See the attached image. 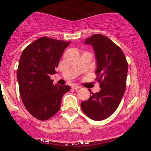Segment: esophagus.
Listing matches in <instances>:
<instances>
[{
    "mask_svg": "<svg viewBox=\"0 0 151 151\" xmlns=\"http://www.w3.org/2000/svg\"><path fill=\"white\" fill-rule=\"evenodd\" d=\"M72 87L73 88V89H79V88H81L79 86L75 85V84H74V85H72Z\"/></svg>",
    "mask_w": 151,
    "mask_h": 151,
    "instance_id": "obj_1",
    "label": "esophagus"
}]
</instances>
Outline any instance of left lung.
Masks as SVG:
<instances>
[{
	"label": "left lung",
	"mask_w": 151,
	"mask_h": 151,
	"mask_svg": "<svg viewBox=\"0 0 151 151\" xmlns=\"http://www.w3.org/2000/svg\"><path fill=\"white\" fill-rule=\"evenodd\" d=\"M84 43L93 48L96 79L101 89L96 93L89 89L90 97L81 102V108L91 119L101 121L112 115L120 104L126 87L128 63L121 48L104 35H93Z\"/></svg>",
	"instance_id": "left-lung-1"
}]
</instances>
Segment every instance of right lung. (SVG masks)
<instances>
[{
  "label": "right lung",
  "mask_w": 151,
  "mask_h": 151,
  "mask_svg": "<svg viewBox=\"0 0 151 151\" xmlns=\"http://www.w3.org/2000/svg\"><path fill=\"white\" fill-rule=\"evenodd\" d=\"M71 41L38 38L22 51L17 70L22 101L31 115L41 121L53 116L62 99L70 90L68 85L53 84L50 75L56 74L64 50Z\"/></svg>",
  "instance_id": "obj_1"
}]
</instances>
